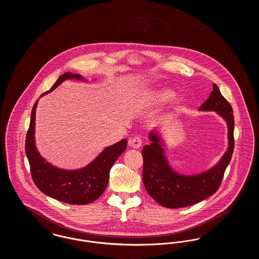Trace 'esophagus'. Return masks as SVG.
<instances>
[{
	"mask_svg": "<svg viewBox=\"0 0 259 259\" xmlns=\"http://www.w3.org/2000/svg\"><path fill=\"white\" fill-rule=\"evenodd\" d=\"M129 146L133 148H140L142 147V140L140 137H133L129 140Z\"/></svg>",
	"mask_w": 259,
	"mask_h": 259,
	"instance_id": "1",
	"label": "esophagus"
}]
</instances>
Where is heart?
Instances as JSON below:
<instances>
[{
  "label": "heart",
  "mask_w": 259,
  "mask_h": 259,
  "mask_svg": "<svg viewBox=\"0 0 259 259\" xmlns=\"http://www.w3.org/2000/svg\"><path fill=\"white\" fill-rule=\"evenodd\" d=\"M175 98V91L168 87H161L147 91L141 95L138 104L141 107L159 106L171 102Z\"/></svg>",
  "instance_id": "obj_1"
}]
</instances>
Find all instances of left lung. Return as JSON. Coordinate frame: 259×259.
I'll return each instance as SVG.
<instances>
[{"label":"left lung","mask_w":259,"mask_h":259,"mask_svg":"<svg viewBox=\"0 0 259 259\" xmlns=\"http://www.w3.org/2000/svg\"><path fill=\"white\" fill-rule=\"evenodd\" d=\"M201 111H215L227 125L228 148L221 160L205 172L183 175L170 166L163 148L160 134L152 130L148 134L150 145L143 150V181L148 194L161 206L171 209L188 207L211 196L222 184L224 172L234 150L233 110L217 84L206 102L199 108Z\"/></svg>","instance_id":"left-lung-1"}]
</instances>
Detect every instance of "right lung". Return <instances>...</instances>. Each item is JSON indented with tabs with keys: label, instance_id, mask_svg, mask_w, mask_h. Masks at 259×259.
I'll use <instances>...</instances> for the list:
<instances>
[{
	"label": "right lung",
	"instance_id": "1",
	"mask_svg": "<svg viewBox=\"0 0 259 259\" xmlns=\"http://www.w3.org/2000/svg\"><path fill=\"white\" fill-rule=\"evenodd\" d=\"M67 79L85 81L87 79L78 74L65 73L59 76L48 93L59 87ZM36 101L31 112L29 130L26 136L25 151L30 164L31 175L37 188L46 195L64 203L73 205H87L100 197L106 190L109 183L110 171L115 160L127 148V140L107 147L98 156L85 167L77 170H64L47 162L39 154L35 142L36 125Z\"/></svg>",
	"mask_w": 259,
	"mask_h": 259
}]
</instances>
